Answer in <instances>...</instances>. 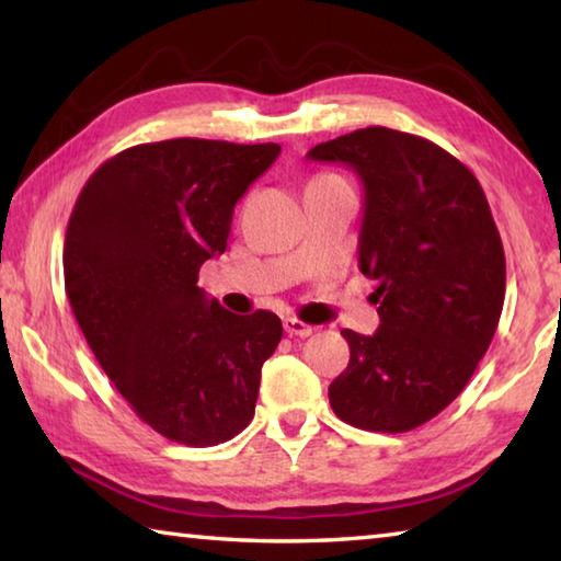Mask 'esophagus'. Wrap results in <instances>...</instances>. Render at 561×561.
<instances>
[{
	"instance_id": "obj_1",
	"label": "esophagus",
	"mask_w": 561,
	"mask_h": 561,
	"mask_svg": "<svg viewBox=\"0 0 561 561\" xmlns=\"http://www.w3.org/2000/svg\"><path fill=\"white\" fill-rule=\"evenodd\" d=\"M284 331H287L289 336H301V339H307V336H311V331H314V327L304 324V321L294 319V317H287V319H284Z\"/></svg>"
}]
</instances>
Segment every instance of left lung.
I'll use <instances>...</instances> for the list:
<instances>
[{"label": "left lung", "instance_id": "1", "mask_svg": "<svg viewBox=\"0 0 561 561\" xmlns=\"http://www.w3.org/2000/svg\"><path fill=\"white\" fill-rule=\"evenodd\" d=\"M364 183L358 267L378 282L381 327L344 329L351 358L329 386L341 421L405 433L468 386L505 304V250L468 165L421 136L383 126L314 146Z\"/></svg>", "mask_w": 561, "mask_h": 561}]
</instances>
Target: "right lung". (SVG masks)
<instances>
[{
	"label": "right lung",
	"instance_id": "obj_1",
	"mask_svg": "<svg viewBox=\"0 0 561 561\" xmlns=\"http://www.w3.org/2000/svg\"><path fill=\"white\" fill-rule=\"evenodd\" d=\"M277 144L173 138L121 150L83 185L66 227L64 284L103 371L163 438L207 448L250 425L272 311L232 314L197 287L232 213Z\"/></svg>",
	"mask_w": 561,
	"mask_h": 561
}]
</instances>
